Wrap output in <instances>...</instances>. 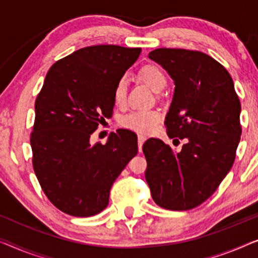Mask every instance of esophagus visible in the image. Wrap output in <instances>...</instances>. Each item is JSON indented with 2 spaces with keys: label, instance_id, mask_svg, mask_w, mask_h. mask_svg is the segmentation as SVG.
I'll list each match as a JSON object with an SVG mask.
<instances>
[{
  "label": "esophagus",
  "instance_id": "obj_1",
  "mask_svg": "<svg viewBox=\"0 0 258 258\" xmlns=\"http://www.w3.org/2000/svg\"><path fill=\"white\" fill-rule=\"evenodd\" d=\"M145 140H146V138L144 136L138 137V147H139V152H141V150H143V145L145 143Z\"/></svg>",
  "mask_w": 258,
  "mask_h": 258
}]
</instances>
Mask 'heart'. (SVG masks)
Here are the masks:
<instances>
[{
	"mask_svg": "<svg viewBox=\"0 0 258 258\" xmlns=\"http://www.w3.org/2000/svg\"><path fill=\"white\" fill-rule=\"evenodd\" d=\"M139 77L155 92L161 91L167 84L165 74L157 65H145L139 70ZM126 97H127V79L121 77L114 85L113 100L118 106H122L126 103ZM160 120L161 114L159 111L138 110L125 115L121 119V125L125 128L139 134H150L157 128Z\"/></svg>",
	"mask_w": 258,
	"mask_h": 258,
	"instance_id": "obj_1",
	"label": "heart"
}]
</instances>
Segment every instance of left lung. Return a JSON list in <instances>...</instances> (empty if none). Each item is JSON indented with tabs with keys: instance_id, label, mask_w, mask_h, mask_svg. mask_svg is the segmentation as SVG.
<instances>
[{
	"instance_id": "1",
	"label": "left lung",
	"mask_w": 258,
	"mask_h": 258,
	"mask_svg": "<svg viewBox=\"0 0 258 258\" xmlns=\"http://www.w3.org/2000/svg\"><path fill=\"white\" fill-rule=\"evenodd\" d=\"M148 58L160 64L175 84L165 124L170 139H186L174 152L160 139L143 146L145 177L161 208L188 210L212 197L234 164L241 139V103L229 72L206 53L155 49Z\"/></svg>"
}]
</instances>
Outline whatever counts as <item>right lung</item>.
I'll use <instances>...</instances> for the list:
<instances>
[{"label": "right lung", "instance_id": "right-lung-1", "mask_svg": "<svg viewBox=\"0 0 258 258\" xmlns=\"http://www.w3.org/2000/svg\"><path fill=\"white\" fill-rule=\"evenodd\" d=\"M140 48L93 45L57 60L35 103L32 166L50 202L69 215L93 216L108 205L111 187L138 153L136 133L118 130L107 143L91 134L112 117L113 89Z\"/></svg>", "mask_w": 258, "mask_h": 258}]
</instances>
